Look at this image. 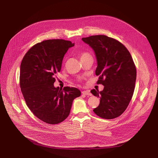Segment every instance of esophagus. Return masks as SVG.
I'll return each instance as SVG.
<instances>
[{
  "mask_svg": "<svg viewBox=\"0 0 158 158\" xmlns=\"http://www.w3.org/2000/svg\"><path fill=\"white\" fill-rule=\"evenodd\" d=\"M82 94H84V95H89V96L92 95V94H91L89 90H85V91H82Z\"/></svg>",
  "mask_w": 158,
  "mask_h": 158,
  "instance_id": "34e87169",
  "label": "esophagus"
}]
</instances>
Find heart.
<instances>
[{"label":"heart","instance_id":"obj_1","mask_svg":"<svg viewBox=\"0 0 158 158\" xmlns=\"http://www.w3.org/2000/svg\"><path fill=\"white\" fill-rule=\"evenodd\" d=\"M88 56H89V54L87 52H81L79 54V57H80L81 60H82V59H84V58H85L86 57H87Z\"/></svg>","mask_w":158,"mask_h":158}]
</instances>
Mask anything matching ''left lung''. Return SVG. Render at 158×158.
I'll list each match as a JSON object with an SVG mask.
<instances>
[{
	"instance_id": "obj_1",
	"label": "left lung",
	"mask_w": 158,
	"mask_h": 158,
	"mask_svg": "<svg viewBox=\"0 0 158 158\" xmlns=\"http://www.w3.org/2000/svg\"><path fill=\"white\" fill-rule=\"evenodd\" d=\"M95 51L99 76L97 84L104 86L98 92L91 90L100 98V104L94 110L98 117L113 119L120 116L133 95L136 79V69L127 48L119 41L106 35H94L82 38Z\"/></svg>"
}]
</instances>
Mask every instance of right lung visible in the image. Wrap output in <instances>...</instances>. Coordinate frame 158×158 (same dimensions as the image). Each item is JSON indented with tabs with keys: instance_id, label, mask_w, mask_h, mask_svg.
<instances>
[{
	"instance_id": "1",
	"label": "right lung",
	"mask_w": 158,
	"mask_h": 158,
	"mask_svg": "<svg viewBox=\"0 0 158 158\" xmlns=\"http://www.w3.org/2000/svg\"><path fill=\"white\" fill-rule=\"evenodd\" d=\"M73 46L63 39L43 41L29 50L20 64V86L25 101L37 118L49 124L67 118L73 99L81 95L76 88L54 86L63 57Z\"/></svg>"
}]
</instances>
